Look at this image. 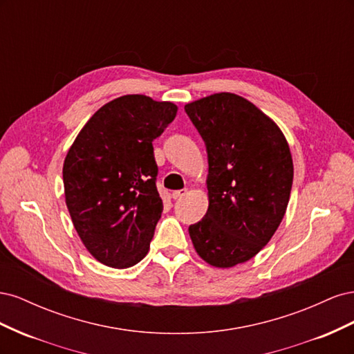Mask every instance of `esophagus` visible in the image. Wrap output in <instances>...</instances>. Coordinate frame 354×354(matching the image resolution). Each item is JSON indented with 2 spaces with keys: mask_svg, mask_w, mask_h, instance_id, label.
<instances>
[{
  "mask_svg": "<svg viewBox=\"0 0 354 354\" xmlns=\"http://www.w3.org/2000/svg\"><path fill=\"white\" fill-rule=\"evenodd\" d=\"M186 194H187V189L176 190V192H173V198H174V199H181L183 196H186Z\"/></svg>",
  "mask_w": 354,
  "mask_h": 354,
  "instance_id": "esophagus-1",
  "label": "esophagus"
}]
</instances>
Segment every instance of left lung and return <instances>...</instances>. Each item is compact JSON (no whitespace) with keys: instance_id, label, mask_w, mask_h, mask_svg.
I'll use <instances>...</instances> for the list:
<instances>
[{"instance_id":"8db88e82","label":"left lung","mask_w":354,"mask_h":354,"mask_svg":"<svg viewBox=\"0 0 354 354\" xmlns=\"http://www.w3.org/2000/svg\"><path fill=\"white\" fill-rule=\"evenodd\" d=\"M185 111L208 153L209 205L189 234L202 260L227 269L251 260L279 227L292 156L279 127L238 94H212Z\"/></svg>"}]
</instances>
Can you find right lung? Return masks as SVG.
<instances>
[{"label":"right lung","mask_w":354,"mask_h":354,"mask_svg":"<svg viewBox=\"0 0 354 354\" xmlns=\"http://www.w3.org/2000/svg\"><path fill=\"white\" fill-rule=\"evenodd\" d=\"M176 115L171 102L122 95L102 106L69 149L66 205L85 248L106 266L127 269L149 251L164 209L152 142Z\"/></svg>","instance_id":"obj_1"}]
</instances>
